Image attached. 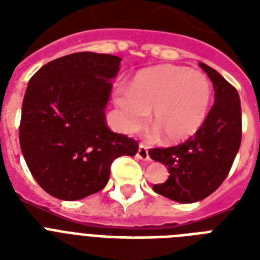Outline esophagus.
<instances>
[{"label": "esophagus", "mask_w": 260, "mask_h": 260, "mask_svg": "<svg viewBox=\"0 0 260 260\" xmlns=\"http://www.w3.org/2000/svg\"><path fill=\"white\" fill-rule=\"evenodd\" d=\"M138 158L142 159V160H150V155H148V147L144 144V143H140L139 144L138 150Z\"/></svg>", "instance_id": "obj_1"}]
</instances>
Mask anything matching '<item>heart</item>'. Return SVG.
Instances as JSON below:
<instances>
[{
	"mask_svg": "<svg viewBox=\"0 0 260 260\" xmlns=\"http://www.w3.org/2000/svg\"><path fill=\"white\" fill-rule=\"evenodd\" d=\"M210 100L212 85L204 73L174 64L140 71L131 89L118 87L114 93L121 129H139L152 110V122L173 143L183 142L201 128Z\"/></svg>",
	"mask_w": 260,
	"mask_h": 260,
	"instance_id": "b5f03b06",
	"label": "heart"
}]
</instances>
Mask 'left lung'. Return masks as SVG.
<instances>
[{
    "instance_id": "left-lung-1",
    "label": "left lung",
    "mask_w": 260,
    "mask_h": 260,
    "mask_svg": "<svg viewBox=\"0 0 260 260\" xmlns=\"http://www.w3.org/2000/svg\"><path fill=\"white\" fill-rule=\"evenodd\" d=\"M200 67L214 89V104L204 124L181 144L148 151L170 173L166 182L154 185V191L182 204L201 201L220 187L242 143L238 90L205 63H200Z\"/></svg>"
}]
</instances>
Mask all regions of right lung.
<instances>
[{"instance_id":"add662e5","label":"right lung","mask_w":260,"mask_h":260,"mask_svg":"<svg viewBox=\"0 0 260 260\" xmlns=\"http://www.w3.org/2000/svg\"><path fill=\"white\" fill-rule=\"evenodd\" d=\"M121 58L75 52L51 60L26 87L18 128L26 166L48 194L75 201L102 190L116 158L139 144L114 134L105 106Z\"/></svg>"}]
</instances>
